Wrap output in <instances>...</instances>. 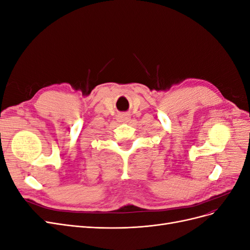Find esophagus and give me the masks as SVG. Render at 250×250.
<instances>
[{"label":"esophagus","instance_id":"34e87169","mask_svg":"<svg viewBox=\"0 0 250 250\" xmlns=\"http://www.w3.org/2000/svg\"><path fill=\"white\" fill-rule=\"evenodd\" d=\"M130 120V116L128 115V113L126 112H123V113H120V115L118 116V121L119 122H122V123H127L128 121Z\"/></svg>","mask_w":250,"mask_h":250}]
</instances>
